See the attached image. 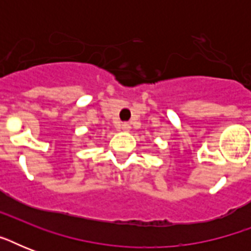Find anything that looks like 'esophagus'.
<instances>
[{
    "instance_id": "obj_1",
    "label": "esophagus",
    "mask_w": 251,
    "mask_h": 251,
    "mask_svg": "<svg viewBox=\"0 0 251 251\" xmlns=\"http://www.w3.org/2000/svg\"><path fill=\"white\" fill-rule=\"evenodd\" d=\"M118 130H121V131H129L130 130V125L127 122H122L118 125Z\"/></svg>"
}]
</instances>
